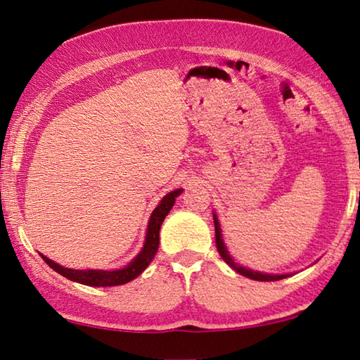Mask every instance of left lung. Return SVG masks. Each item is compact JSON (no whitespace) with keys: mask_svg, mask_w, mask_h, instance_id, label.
I'll return each instance as SVG.
<instances>
[{"mask_svg":"<svg viewBox=\"0 0 360 360\" xmlns=\"http://www.w3.org/2000/svg\"><path fill=\"white\" fill-rule=\"evenodd\" d=\"M212 217H214V229H216V246H217V251L219 254H221V257L224 259V262L227 265H230L231 268L236 273H240V275L246 276L249 279H254V281H278V279H284L288 276H292L289 275V273H285V275H273V273H262V271H255V270H251V268H246L240 264H236V262L233 260V257H231L227 246H225V243L222 240V230H221V224H219V219H217V214L216 212H212Z\"/></svg>","mask_w":360,"mask_h":360,"instance_id":"obj_1","label":"left lung"}]
</instances>
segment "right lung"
Wrapping results in <instances>:
<instances>
[{"label": "right lung", "mask_w": 360, "mask_h": 360, "mask_svg": "<svg viewBox=\"0 0 360 360\" xmlns=\"http://www.w3.org/2000/svg\"><path fill=\"white\" fill-rule=\"evenodd\" d=\"M182 193V188H176V191L167 193L165 197L160 200L157 208L152 211L148 222V231H146L144 245L141 251L136 254V257L129 262L124 268H117V270H72V268L62 266L57 262L47 259L46 255L39 254L42 260L56 270L60 275L71 279V281L81 283L85 285H92V288H109V285H120L125 283H130L133 279L138 278L141 273L149 266L152 259L155 257L158 249V233H160V227L163 219L168 216L172 211L176 198Z\"/></svg>", "instance_id": "add662e5"}]
</instances>
